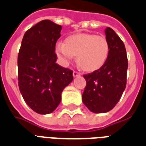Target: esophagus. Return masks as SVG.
<instances>
[{"mask_svg":"<svg viewBox=\"0 0 146 146\" xmlns=\"http://www.w3.org/2000/svg\"><path fill=\"white\" fill-rule=\"evenodd\" d=\"M73 77H76V76H78L80 75V73H79V72H77V71H73Z\"/></svg>","mask_w":146,"mask_h":146,"instance_id":"1","label":"esophagus"}]
</instances>
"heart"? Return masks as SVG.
Returning a JSON list of instances; mask_svg holds the SVG:
<instances>
[{"label":"heart","mask_w":146,"mask_h":146,"mask_svg":"<svg viewBox=\"0 0 146 146\" xmlns=\"http://www.w3.org/2000/svg\"><path fill=\"white\" fill-rule=\"evenodd\" d=\"M55 50L63 65H68L77 55L76 60L81 68L92 72L105 64L110 53V45L105 36L76 33L67 36L64 43H56Z\"/></svg>","instance_id":"b5f03b06"}]
</instances>
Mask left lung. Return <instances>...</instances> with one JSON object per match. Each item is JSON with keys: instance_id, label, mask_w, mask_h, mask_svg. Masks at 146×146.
I'll return each instance as SVG.
<instances>
[{"instance_id": "left-lung-1", "label": "left lung", "mask_w": 146, "mask_h": 146, "mask_svg": "<svg viewBox=\"0 0 146 146\" xmlns=\"http://www.w3.org/2000/svg\"><path fill=\"white\" fill-rule=\"evenodd\" d=\"M110 53L99 70L83 75L86 86L82 98L91 112L107 113L119 101L126 86L128 60L124 43L110 27L105 30Z\"/></svg>"}]
</instances>
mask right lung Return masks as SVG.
I'll return each mask as SVG.
<instances>
[{
    "instance_id": "right-lung-1",
    "label": "right lung",
    "mask_w": 146,
    "mask_h": 146,
    "mask_svg": "<svg viewBox=\"0 0 146 146\" xmlns=\"http://www.w3.org/2000/svg\"><path fill=\"white\" fill-rule=\"evenodd\" d=\"M62 27L43 20L26 31L18 53V85L24 101L39 114L53 113L73 71L56 63V43Z\"/></svg>"
}]
</instances>
